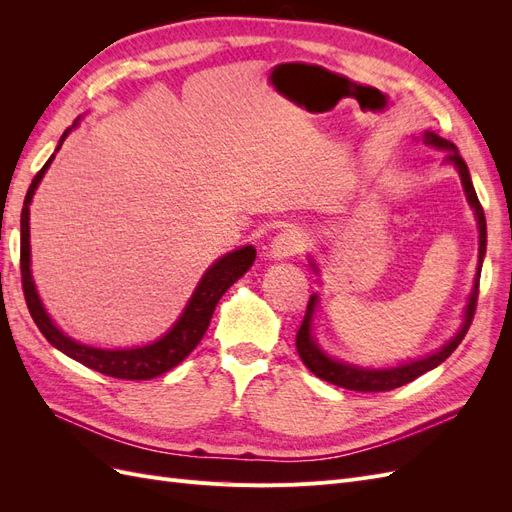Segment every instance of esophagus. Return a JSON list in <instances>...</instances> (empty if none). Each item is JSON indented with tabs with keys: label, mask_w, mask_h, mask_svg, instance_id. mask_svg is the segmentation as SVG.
Returning <instances> with one entry per match:
<instances>
[{
	"label": "esophagus",
	"mask_w": 512,
	"mask_h": 512,
	"mask_svg": "<svg viewBox=\"0 0 512 512\" xmlns=\"http://www.w3.org/2000/svg\"><path fill=\"white\" fill-rule=\"evenodd\" d=\"M305 235L299 228H286L269 245V256L275 260H284L294 254H301L305 250Z\"/></svg>",
	"instance_id": "esophagus-1"
}]
</instances>
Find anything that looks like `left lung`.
I'll use <instances>...</instances> for the list:
<instances>
[{
	"mask_svg": "<svg viewBox=\"0 0 512 512\" xmlns=\"http://www.w3.org/2000/svg\"><path fill=\"white\" fill-rule=\"evenodd\" d=\"M421 141L427 147H436V149H446V162H451L457 170H459V177L463 183V190H466V196L470 200V205L476 213V220H478V273H476V280H474V288L470 294V301L466 307V320H463V327L461 331L448 342L444 348H440L438 352H433L425 359H418L406 365H399V367H391V369H361V367H352L346 363H339L331 356L324 354L312 337V314H314V307H316V294L307 303V312L305 318L301 322V327L297 331V352L301 356V361L305 363V367L316 374L318 378L327 380L335 386H342V389L348 391H361V393H382V391H393L399 389V386H404L412 380H416L418 376H423L425 371L438 367L440 363H444L448 356L455 352V348L461 344V339L466 337L474 312H476V301H478V286H480V267H483V258H485V247H487V222H485V211L483 205L478 203V196L474 192V185L470 179V170L463 162V158L459 156V151L453 143H448L446 138L433 134V132H425Z\"/></svg>",
	"mask_w": 512,
	"mask_h": 512,
	"instance_id": "1",
	"label": "left lung"
}]
</instances>
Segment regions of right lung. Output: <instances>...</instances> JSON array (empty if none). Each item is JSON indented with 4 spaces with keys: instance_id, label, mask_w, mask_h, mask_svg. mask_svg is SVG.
<instances>
[{
    "instance_id": "add662e5",
    "label": "right lung",
    "mask_w": 512,
    "mask_h": 512,
    "mask_svg": "<svg viewBox=\"0 0 512 512\" xmlns=\"http://www.w3.org/2000/svg\"><path fill=\"white\" fill-rule=\"evenodd\" d=\"M70 130L72 128H68L64 136H61L57 151L61 143L66 141ZM53 158L55 153L49 158V162L38 170V175L34 177L32 185H29L21 211V284L29 314H32L40 333L49 339V344L68 354L70 359L83 363L89 369H96L104 376L121 380H149L166 374L168 369L177 367L185 356L198 346V342L203 339L209 327L215 305L222 299V294L252 267L256 250L252 245H247L241 247V250L222 256L220 260H215L213 267H209V271L203 275V280L196 286L188 307L183 309V314L175 322V327L162 339H158V342L132 350H100L74 342V339L61 333L51 322V318L46 316L44 307L38 299L36 286L32 282V273H29V203H32L38 183L42 181L46 168L51 166Z\"/></svg>"
}]
</instances>
